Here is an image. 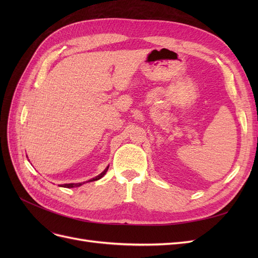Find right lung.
Returning a JSON list of instances; mask_svg holds the SVG:
<instances>
[{
  "instance_id": "1",
  "label": "right lung",
  "mask_w": 258,
  "mask_h": 258,
  "mask_svg": "<svg viewBox=\"0 0 258 258\" xmlns=\"http://www.w3.org/2000/svg\"><path fill=\"white\" fill-rule=\"evenodd\" d=\"M107 170H108V166L104 169V171H103L102 173H100L98 176L93 177V178H90L89 181H86V182L98 181V179H100L101 177H103V176H104V174L107 172ZM83 184H85V182H83V183H70V184H63V185H61V187H67V188H73V187H79V186H81V185H83ZM59 186H60V185H59Z\"/></svg>"
}]
</instances>
